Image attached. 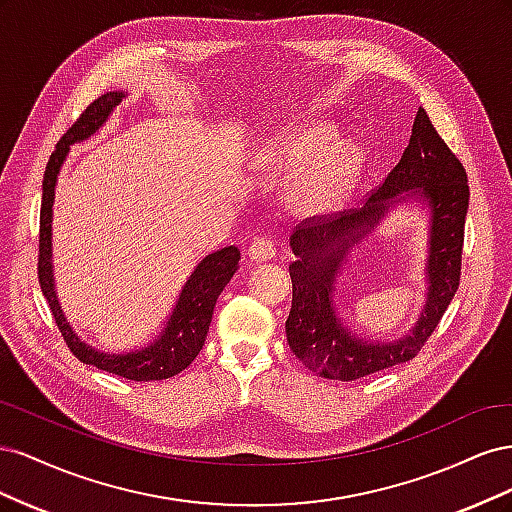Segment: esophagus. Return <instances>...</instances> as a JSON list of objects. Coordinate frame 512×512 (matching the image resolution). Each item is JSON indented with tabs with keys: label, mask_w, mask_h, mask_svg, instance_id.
I'll use <instances>...</instances> for the list:
<instances>
[{
	"label": "esophagus",
	"mask_w": 512,
	"mask_h": 512,
	"mask_svg": "<svg viewBox=\"0 0 512 512\" xmlns=\"http://www.w3.org/2000/svg\"><path fill=\"white\" fill-rule=\"evenodd\" d=\"M275 252H277V245L269 239H254L250 250H247V254H250V258L254 262H267V260L275 258Z\"/></svg>",
	"instance_id": "obj_1"
}]
</instances>
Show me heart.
<instances>
[{"mask_svg":"<svg viewBox=\"0 0 512 512\" xmlns=\"http://www.w3.org/2000/svg\"><path fill=\"white\" fill-rule=\"evenodd\" d=\"M273 162L286 173L314 164L294 185V198L307 211H324L342 203L361 175L365 156L354 141H339L331 123H312L292 132Z\"/></svg>","mask_w":512,"mask_h":512,"instance_id":"heart-1","label":"heart"}]
</instances>
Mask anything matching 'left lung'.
Listing matches in <instances>:
<instances>
[{"instance_id": "8db88e82", "label": "left lung", "mask_w": 512, "mask_h": 512, "mask_svg": "<svg viewBox=\"0 0 512 512\" xmlns=\"http://www.w3.org/2000/svg\"><path fill=\"white\" fill-rule=\"evenodd\" d=\"M408 197L430 209L428 301L408 336L397 343H363L349 333L332 305L334 277L351 247L368 236L389 208ZM468 203L466 168L433 128L425 108H418L404 156L363 209L331 220L307 218L292 232L290 247L297 260L288 267L292 307L286 337L297 359L322 378L342 382L414 359L459 288Z\"/></svg>"}]
</instances>
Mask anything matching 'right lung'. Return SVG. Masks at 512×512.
Masks as SVG:
<instances>
[{
    "mask_svg": "<svg viewBox=\"0 0 512 512\" xmlns=\"http://www.w3.org/2000/svg\"><path fill=\"white\" fill-rule=\"evenodd\" d=\"M128 96V91H106L104 96L91 102L83 115L72 123V128L61 136L51 160L44 170L42 181V207H40V247H38V280L42 294L49 301L53 318L64 335L70 352L85 365H94L108 374L128 378L134 382L166 380L177 376L179 371L188 367L198 352L205 346V337L211 324L213 307L220 292L230 282V277L239 269L241 254L235 245L222 247V250L205 256L198 267L183 284L179 299L175 301L173 312L166 318L162 333L141 350H132L126 354L102 352L81 342L66 320L55 292L53 277V250H51V222H53V203H55V185L57 175L64 164L70 145L87 141L94 136L115 111V106Z\"/></svg>",
    "mask_w": 512,
    "mask_h": 512,
    "instance_id": "obj_1",
    "label": "right lung"
}]
</instances>
